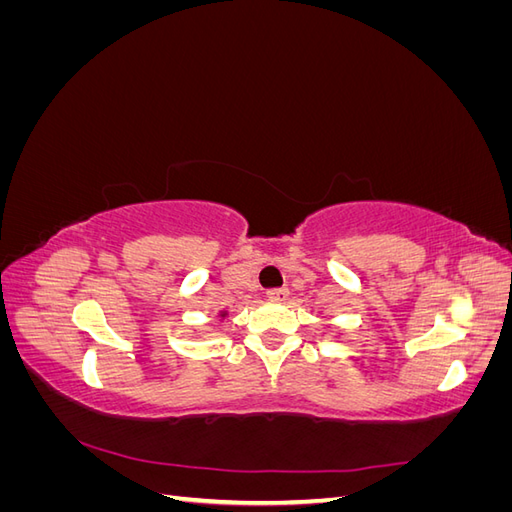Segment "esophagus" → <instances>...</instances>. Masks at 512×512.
<instances>
[{"label": "esophagus", "instance_id": "esophagus-1", "mask_svg": "<svg viewBox=\"0 0 512 512\" xmlns=\"http://www.w3.org/2000/svg\"><path fill=\"white\" fill-rule=\"evenodd\" d=\"M267 294L271 301H284L288 297V290L286 288H271V290H267Z\"/></svg>", "mask_w": 512, "mask_h": 512}]
</instances>
